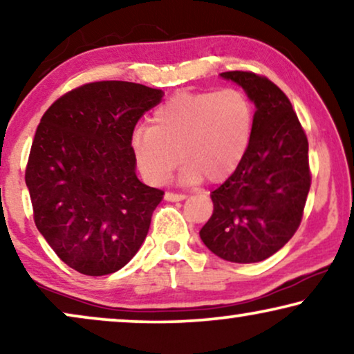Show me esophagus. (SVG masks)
Instances as JSON below:
<instances>
[{
    "label": "esophagus",
    "mask_w": 354,
    "mask_h": 354,
    "mask_svg": "<svg viewBox=\"0 0 354 354\" xmlns=\"http://www.w3.org/2000/svg\"><path fill=\"white\" fill-rule=\"evenodd\" d=\"M164 198H166V201H182V200H185V195H183V193L167 192L166 195H164Z\"/></svg>",
    "instance_id": "obj_1"
}]
</instances>
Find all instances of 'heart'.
Here are the masks:
<instances>
[{
	"mask_svg": "<svg viewBox=\"0 0 354 354\" xmlns=\"http://www.w3.org/2000/svg\"><path fill=\"white\" fill-rule=\"evenodd\" d=\"M254 127V108L243 91L178 93L153 114V125L133 129L130 145L145 180L161 185L185 162L182 178L212 183L234 174L245 158Z\"/></svg>",
	"mask_w": 354,
	"mask_h": 354,
	"instance_id": "b5f03b06",
	"label": "heart"
}]
</instances>
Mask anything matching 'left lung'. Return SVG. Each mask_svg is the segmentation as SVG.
Here are the masks:
<instances>
[{"label":"left lung","mask_w":354,"mask_h":354,"mask_svg":"<svg viewBox=\"0 0 354 354\" xmlns=\"http://www.w3.org/2000/svg\"><path fill=\"white\" fill-rule=\"evenodd\" d=\"M256 106L250 147L235 172L211 193L214 211L200 236L230 263L268 259L301 224L311 187L308 138L287 95L254 72H222Z\"/></svg>","instance_id":"1"}]
</instances>
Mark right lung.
Returning <instances> with one entry per match:
<instances>
[{"mask_svg": "<svg viewBox=\"0 0 354 354\" xmlns=\"http://www.w3.org/2000/svg\"><path fill=\"white\" fill-rule=\"evenodd\" d=\"M162 90L91 82L38 124L26 169L33 221L61 261L85 275L122 269L147 239L164 192L138 180L130 137Z\"/></svg>", "mask_w": 354, "mask_h": 354, "instance_id": "obj_1", "label": "right lung"}]
</instances>
